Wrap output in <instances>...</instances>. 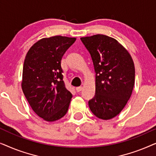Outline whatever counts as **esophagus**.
<instances>
[{"instance_id":"esophagus-1","label":"esophagus","mask_w":156,"mask_h":156,"mask_svg":"<svg viewBox=\"0 0 156 156\" xmlns=\"http://www.w3.org/2000/svg\"><path fill=\"white\" fill-rule=\"evenodd\" d=\"M82 90V87H76V92H80Z\"/></svg>"}]
</instances>
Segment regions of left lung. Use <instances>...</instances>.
Returning a JSON list of instances; mask_svg holds the SVG:
<instances>
[{
  "label": "left lung",
  "mask_w": 156,
  "mask_h": 156,
  "mask_svg": "<svg viewBox=\"0 0 156 156\" xmlns=\"http://www.w3.org/2000/svg\"><path fill=\"white\" fill-rule=\"evenodd\" d=\"M89 51L96 72L94 97L89 101L91 112L108 120L117 116L131 97L135 67L129 52L114 38L96 35L80 38Z\"/></svg>",
  "instance_id": "8db88e82"
}]
</instances>
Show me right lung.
Returning a JSON list of instances; mask_svg holds the SVG:
<instances>
[{"label":"right lung","mask_w":156,"mask_h":156,"mask_svg":"<svg viewBox=\"0 0 156 156\" xmlns=\"http://www.w3.org/2000/svg\"><path fill=\"white\" fill-rule=\"evenodd\" d=\"M76 38L54 36L33 44L25 57L22 89L31 108L47 121L67 114L72 94L65 87L61 60Z\"/></svg>","instance_id":"obj_1"}]
</instances>
